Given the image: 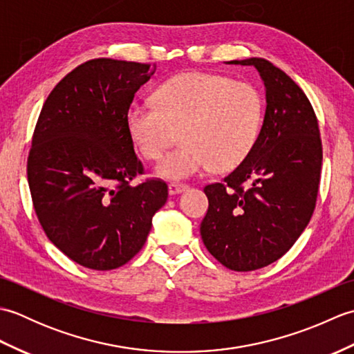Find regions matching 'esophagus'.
Returning <instances> with one entry per match:
<instances>
[{"label":"esophagus","mask_w":354,"mask_h":354,"mask_svg":"<svg viewBox=\"0 0 354 354\" xmlns=\"http://www.w3.org/2000/svg\"><path fill=\"white\" fill-rule=\"evenodd\" d=\"M187 190H189V185H185V184H179V183L169 184V194H171V196L173 194H181Z\"/></svg>","instance_id":"1"}]
</instances>
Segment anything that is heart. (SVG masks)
Segmentation results:
<instances>
[{"label":"heart","mask_w":354,"mask_h":354,"mask_svg":"<svg viewBox=\"0 0 354 354\" xmlns=\"http://www.w3.org/2000/svg\"><path fill=\"white\" fill-rule=\"evenodd\" d=\"M265 100L243 80L212 73H185L156 88L155 104L132 102L124 126L133 147L146 160H158L181 127L184 145L155 167L160 178L184 181L212 167L236 169L257 145Z\"/></svg>","instance_id":"b5f03b06"}]
</instances>
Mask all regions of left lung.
I'll return each mask as SVG.
<instances>
[{"mask_svg":"<svg viewBox=\"0 0 354 354\" xmlns=\"http://www.w3.org/2000/svg\"><path fill=\"white\" fill-rule=\"evenodd\" d=\"M227 64L259 71L266 111L251 155L223 183L204 189L208 212L201 236L217 261L248 272L283 257L309 223L322 146L312 104L288 74L261 57Z\"/></svg>","mask_w":354,"mask_h":354,"instance_id":"1","label":"left lung"}]
</instances>
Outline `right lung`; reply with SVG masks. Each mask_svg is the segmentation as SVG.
<instances>
[{
  "instance_id": "right-lung-1",
  "label": "right lung",
  "mask_w": 354,
  "mask_h": 354,
  "mask_svg": "<svg viewBox=\"0 0 354 354\" xmlns=\"http://www.w3.org/2000/svg\"><path fill=\"white\" fill-rule=\"evenodd\" d=\"M149 64L93 59L59 82L45 100L27 161L33 207L45 234L79 265L111 270L146 243L167 184L132 185L142 164L124 126Z\"/></svg>"
}]
</instances>
